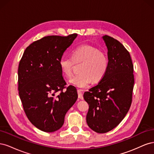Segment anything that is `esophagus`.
Returning a JSON list of instances; mask_svg holds the SVG:
<instances>
[{"label": "esophagus", "instance_id": "34e87169", "mask_svg": "<svg viewBox=\"0 0 154 154\" xmlns=\"http://www.w3.org/2000/svg\"><path fill=\"white\" fill-rule=\"evenodd\" d=\"M77 92H78V98H80L81 100H83V94H82V91L80 90H78Z\"/></svg>", "mask_w": 154, "mask_h": 154}]
</instances>
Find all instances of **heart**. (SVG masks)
Here are the masks:
<instances>
[{
    "label": "heart",
    "mask_w": 154,
    "mask_h": 154,
    "mask_svg": "<svg viewBox=\"0 0 154 154\" xmlns=\"http://www.w3.org/2000/svg\"><path fill=\"white\" fill-rule=\"evenodd\" d=\"M74 63H82L80 74L72 76L69 82L80 88L87 87L91 81H100L105 76L109 66L106 54L91 45H81L75 48L72 51V58L67 55L60 58L59 66L64 76L69 77L71 75Z\"/></svg>",
    "instance_id": "obj_1"
}]
</instances>
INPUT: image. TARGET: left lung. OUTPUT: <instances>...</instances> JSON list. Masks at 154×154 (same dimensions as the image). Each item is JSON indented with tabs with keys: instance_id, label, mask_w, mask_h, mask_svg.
Returning <instances> with one entry per match:
<instances>
[{
	"instance_id": "8db88e82",
	"label": "left lung",
	"mask_w": 154,
	"mask_h": 154,
	"mask_svg": "<svg viewBox=\"0 0 154 154\" xmlns=\"http://www.w3.org/2000/svg\"><path fill=\"white\" fill-rule=\"evenodd\" d=\"M107 48L109 66L97 85L83 94L89 109L87 123L97 133L110 131L125 117L132 103L134 66L128 51L112 37L102 36Z\"/></svg>"
}]
</instances>
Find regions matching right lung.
<instances>
[{"mask_svg":"<svg viewBox=\"0 0 154 154\" xmlns=\"http://www.w3.org/2000/svg\"><path fill=\"white\" fill-rule=\"evenodd\" d=\"M77 35L45 36L30 44L20 61V98L27 118L42 131L53 132L61 128L67 112L77 100L74 86L63 91L66 82L59 66L60 58Z\"/></svg>","mask_w":154,"mask_h":154,"instance_id":"add662e5","label":"right lung"}]
</instances>
